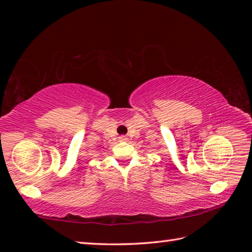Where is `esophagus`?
I'll return each mask as SVG.
<instances>
[{
    "mask_svg": "<svg viewBox=\"0 0 252 252\" xmlns=\"http://www.w3.org/2000/svg\"><path fill=\"white\" fill-rule=\"evenodd\" d=\"M119 139H120L121 141H126V136H125V135H121L120 138H119Z\"/></svg>",
    "mask_w": 252,
    "mask_h": 252,
    "instance_id": "34e87169",
    "label": "esophagus"
}]
</instances>
